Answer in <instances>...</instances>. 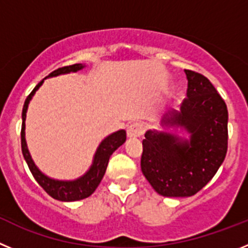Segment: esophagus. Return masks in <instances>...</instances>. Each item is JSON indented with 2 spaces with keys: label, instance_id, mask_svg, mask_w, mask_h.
Instances as JSON below:
<instances>
[{
  "label": "esophagus",
  "instance_id": "obj_1",
  "mask_svg": "<svg viewBox=\"0 0 248 248\" xmlns=\"http://www.w3.org/2000/svg\"><path fill=\"white\" fill-rule=\"evenodd\" d=\"M144 133V126L143 124H140V123H133L130 125L128 126L126 129V134H128L129 138H139L141 137Z\"/></svg>",
  "mask_w": 248,
  "mask_h": 248
}]
</instances>
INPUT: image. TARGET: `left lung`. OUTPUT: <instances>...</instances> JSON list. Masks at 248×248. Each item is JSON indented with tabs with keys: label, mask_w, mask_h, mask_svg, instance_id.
<instances>
[{
	"label": "left lung",
	"mask_w": 248,
	"mask_h": 248,
	"mask_svg": "<svg viewBox=\"0 0 248 248\" xmlns=\"http://www.w3.org/2000/svg\"><path fill=\"white\" fill-rule=\"evenodd\" d=\"M186 99L180 111L165 114L160 126L143 140L141 171L153 189L166 198H187L211 180L227 153V107L206 77L185 69ZM183 128L187 140L168 132Z\"/></svg>",
	"instance_id": "1"
}]
</instances>
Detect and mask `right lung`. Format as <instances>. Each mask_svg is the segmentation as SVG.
Listing matches in <instances>:
<instances>
[{
    "label": "right lung",
    "instance_id": "obj_1",
    "mask_svg": "<svg viewBox=\"0 0 248 248\" xmlns=\"http://www.w3.org/2000/svg\"><path fill=\"white\" fill-rule=\"evenodd\" d=\"M85 64L82 63H77L73 65H68V67L58 68L57 71L52 72L46 78H50V77H57L61 74H68V73H76L78 71H82ZM45 78V79H46ZM45 79L41 80L38 84L34 87V89L31 92V94L26 99L25 105H23V110H22V129H21V145H22V154L25 157L26 163H27L28 168H30L31 172L36 179L37 183L42 186L43 190L47 192L49 196L59 201H78L83 200V199L88 198L95 191L98 185L102 181L103 176L105 174L107 166L109 163V157L111 156L114 151L117 150L119 146L125 143L126 140V131L125 130H118L113 134L108 135L107 138L102 140V143L97 148V151L94 154L93 163H92L91 168L88 169V171L82 175L78 179L74 180H57V179H52V177L47 176L43 174L38 169V166L34 164L33 159L31 156L30 150H28L27 141H26V114H27L28 104H30L31 99L33 98L36 92L38 91L39 87L43 84Z\"/></svg>",
    "mask_w": 248,
    "mask_h": 248
}]
</instances>
